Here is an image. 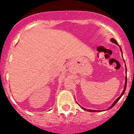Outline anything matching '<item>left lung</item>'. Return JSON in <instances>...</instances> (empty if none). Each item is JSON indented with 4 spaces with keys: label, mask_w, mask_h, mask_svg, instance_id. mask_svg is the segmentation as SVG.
I'll use <instances>...</instances> for the list:
<instances>
[{
    "label": "left lung",
    "mask_w": 134,
    "mask_h": 134,
    "mask_svg": "<svg viewBox=\"0 0 134 134\" xmlns=\"http://www.w3.org/2000/svg\"><path fill=\"white\" fill-rule=\"evenodd\" d=\"M111 41L112 43H115V44H117V45H118L119 47V48H120V50H121V52H122V50H121V47H120V46L119 45V44H118V43H117V41H116V40H115V39H113V38H111ZM124 62H125V60H124ZM126 72H127V69H126ZM126 84H127V76H126V77H125V87H124V90H123V91H122V93H121V95H120V97H119L118 98H117V99H116V100L115 101V102H113V104H112V105H111V106L109 108V109H109L112 108H113V106H114L116 104V103H117V102H118L119 100V99H120V98H121V97H122V96L123 95V94H124V93H125V92L126 88ZM82 108L84 109V110H86V111H90V112H98V111H100V110H93V109H88L83 108Z\"/></svg>",
    "instance_id": "8db88e82"
}]
</instances>
